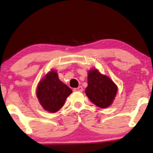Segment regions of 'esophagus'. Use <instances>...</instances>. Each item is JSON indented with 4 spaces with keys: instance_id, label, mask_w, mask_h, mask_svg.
Wrapping results in <instances>:
<instances>
[{
    "instance_id": "1",
    "label": "esophagus",
    "mask_w": 153,
    "mask_h": 153,
    "mask_svg": "<svg viewBox=\"0 0 153 153\" xmlns=\"http://www.w3.org/2000/svg\"><path fill=\"white\" fill-rule=\"evenodd\" d=\"M83 87L82 86H79L78 88H76L74 89V91H78V92H82L83 91Z\"/></svg>"
}]
</instances>
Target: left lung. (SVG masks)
<instances>
[{"mask_svg":"<svg viewBox=\"0 0 153 153\" xmlns=\"http://www.w3.org/2000/svg\"><path fill=\"white\" fill-rule=\"evenodd\" d=\"M118 86L106 75L94 68L88 73V86L85 93L89 100L98 107L107 108L116 97Z\"/></svg>","mask_w":153,"mask_h":153,"instance_id":"left-lung-1","label":"left lung"}]
</instances>
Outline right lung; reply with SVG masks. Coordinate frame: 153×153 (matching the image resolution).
Returning a JSON list of instances; mask_svg holds the SVG:
<instances>
[{"instance_id": "right-lung-1", "label": "right lung", "mask_w": 153, "mask_h": 153, "mask_svg": "<svg viewBox=\"0 0 153 153\" xmlns=\"http://www.w3.org/2000/svg\"><path fill=\"white\" fill-rule=\"evenodd\" d=\"M72 91L58 78L56 70H51L39 81L36 90L37 97L44 109L57 112Z\"/></svg>"}]
</instances>
